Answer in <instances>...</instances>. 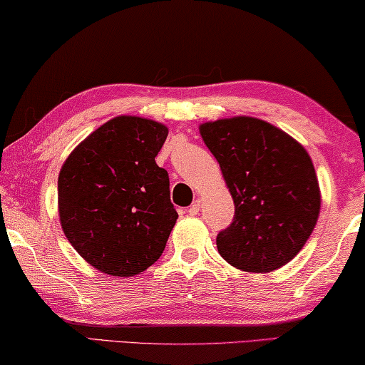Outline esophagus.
Listing matches in <instances>:
<instances>
[{
	"label": "esophagus",
	"instance_id": "34e87169",
	"mask_svg": "<svg viewBox=\"0 0 365 365\" xmlns=\"http://www.w3.org/2000/svg\"><path fill=\"white\" fill-rule=\"evenodd\" d=\"M198 213H200V201L197 200V201H193L192 205H190V208H188V215L195 216V215H198Z\"/></svg>",
	"mask_w": 365,
	"mask_h": 365
}]
</instances>
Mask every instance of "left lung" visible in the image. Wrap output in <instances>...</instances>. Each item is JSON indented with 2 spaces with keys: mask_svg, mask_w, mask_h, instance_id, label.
<instances>
[{
  "mask_svg": "<svg viewBox=\"0 0 365 365\" xmlns=\"http://www.w3.org/2000/svg\"><path fill=\"white\" fill-rule=\"evenodd\" d=\"M235 200V217L216 236L232 267L272 272L295 257L317 226L319 187L302 144L262 119L237 116L200 126Z\"/></svg>",
  "mask_w": 365,
  "mask_h": 365,
  "instance_id": "1",
  "label": "left lung"
}]
</instances>
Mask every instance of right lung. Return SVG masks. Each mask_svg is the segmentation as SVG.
Here are the masks:
<instances>
[{
  "label": "right lung",
  "mask_w": 365,
  "mask_h": 365,
  "mask_svg": "<svg viewBox=\"0 0 365 365\" xmlns=\"http://www.w3.org/2000/svg\"><path fill=\"white\" fill-rule=\"evenodd\" d=\"M168 129L135 116L98 128L62 165V230L86 262L114 277L150 267L175 226L165 168L155 164Z\"/></svg>",
  "instance_id": "obj_1"
}]
</instances>
